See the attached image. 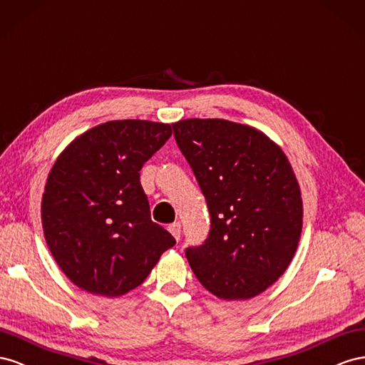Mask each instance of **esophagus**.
Masks as SVG:
<instances>
[{
  "mask_svg": "<svg viewBox=\"0 0 365 365\" xmlns=\"http://www.w3.org/2000/svg\"><path fill=\"white\" fill-rule=\"evenodd\" d=\"M168 231L173 234V237L175 238V240H180V232H182V227H180V223L179 222H174L168 226Z\"/></svg>",
  "mask_w": 365,
  "mask_h": 365,
  "instance_id": "esophagus-1",
  "label": "esophagus"
}]
</instances>
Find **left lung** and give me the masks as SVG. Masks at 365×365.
<instances>
[{"instance_id":"1","label":"left lung","mask_w":365,"mask_h":365,"mask_svg":"<svg viewBox=\"0 0 365 365\" xmlns=\"http://www.w3.org/2000/svg\"><path fill=\"white\" fill-rule=\"evenodd\" d=\"M173 130L211 217L203 245L185 249L192 272L218 298L257 297L284 274L299 242L303 202L292 166L247 125L186 119Z\"/></svg>"}]
</instances>
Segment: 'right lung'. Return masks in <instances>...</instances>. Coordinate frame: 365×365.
<instances>
[{
    "label": "right lung",
    "instance_id": "add662e5",
    "mask_svg": "<svg viewBox=\"0 0 365 365\" xmlns=\"http://www.w3.org/2000/svg\"><path fill=\"white\" fill-rule=\"evenodd\" d=\"M168 123L111 120L73 140L41 203L51 255L71 283L120 297L143 283L174 237L150 215L140 170L171 138Z\"/></svg>",
    "mask_w": 365,
    "mask_h": 365
}]
</instances>
